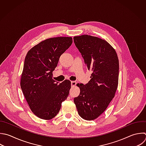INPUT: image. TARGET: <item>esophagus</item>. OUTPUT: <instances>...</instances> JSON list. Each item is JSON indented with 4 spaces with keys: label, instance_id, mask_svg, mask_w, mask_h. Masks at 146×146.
<instances>
[{
    "label": "esophagus",
    "instance_id": "34e87169",
    "mask_svg": "<svg viewBox=\"0 0 146 146\" xmlns=\"http://www.w3.org/2000/svg\"><path fill=\"white\" fill-rule=\"evenodd\" d=\"M71 86H74L76 84V82L75 81H71Z\"/></svg>",
    "mask_w": 146,
    "mask_h": 146
}]
</instances>
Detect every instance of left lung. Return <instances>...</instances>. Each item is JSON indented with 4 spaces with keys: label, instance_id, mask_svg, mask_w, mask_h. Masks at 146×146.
I'll return each mask as SVG.
<instances>
[{
    "label": "left lung",
    "instance_id": "1",
    "mask_svg": "<svg viewBox=\"0 0 146 146\" xmlns=\"http://www.w3.org/2000/svg\"><path fill=\"white\" fill-rule=\"evenodd\" d=\"M74 41L88 70L92 71L87 84H77L80 92L74 101L79 115L85 120H92L106 110L115 96L119 60L115 50L103 39L83 35L74 36Z\"/></svg>",
    "mask_w": 146,
    "mask_h": 146
}]
</instances>
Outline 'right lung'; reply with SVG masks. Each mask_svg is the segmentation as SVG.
<instances>
[{"mask_svg": "<svg viewBox=\"0 0 146 146\" xmlns=\"http://www.w3.org/2000/svg\"><path fill=\"white\" fill-rule=\"evenodd\" d=\"M72 43L71 37L47 39L29 50L25 58L21 87L30 109L40 119L54 117L68 97L71 82L59 84L52 76L60 56Z\"/></svg>", "mask_w": 146, "mask_h": 146, "instance_id": "right-lung-1", "label": "right lung"}]
</instances>
